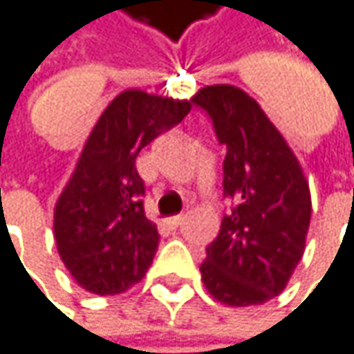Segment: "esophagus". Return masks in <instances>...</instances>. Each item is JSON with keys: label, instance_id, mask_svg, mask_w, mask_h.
Segmentation results:
<instances>
[{"label": "esophagus", "instance_id": "esophagus-1", "mask_svg": "<svg viewBox=\"0 0 354 354\" xmlns=\"http://www.w3.org/2000/svg\"><path fill=\"white\" fill-rule=\"evenodd\" d=\"M181 223H183V214H177V216L167 218V227H169V229H179Z\"/></svg>", "mask_w": 354, "mask_h": 354}]
</instances>
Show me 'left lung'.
<instances>
[{
  "mask_svg": "<svg viewBox=\"0 0 354 354\" xmlns=\"http://www.w3.org/2000/svg\"><path fill=\"white\" fill-rule=\"evenodd\" d=\"M192 102L227 148L223 194L233 200L200 266L204 286L225 305H260L282 292L303 258L309 185L284 138L243 90L208 86Z\"/></svg>",
  "mask_w": 354,
  "mask_h": 354,
  "instance_id": "left-lung-1",
  "label": "left lung"
}]
</instances>
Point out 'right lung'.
I'll use <instances>...</instances> for the list:
<instances>
[{
  "mask_svg": "<svg viewBox=\"0 0 354 354\" xmlns=\"http://www.w3.org/2000/svg\"><path fill=\"white\" fill-rule=\"evenodd\" d=\"M189 109L192 100L125 90L96 121L53 225L62 262L82 288L119 295L152 264L160 237L144 212L146 187L136 158Z\"/></svg>",
  "mask_w": 354,
  "mask_h": 354,
  "instance_id": "obj_1",
  "label": "right lung"
}]
</instances>
